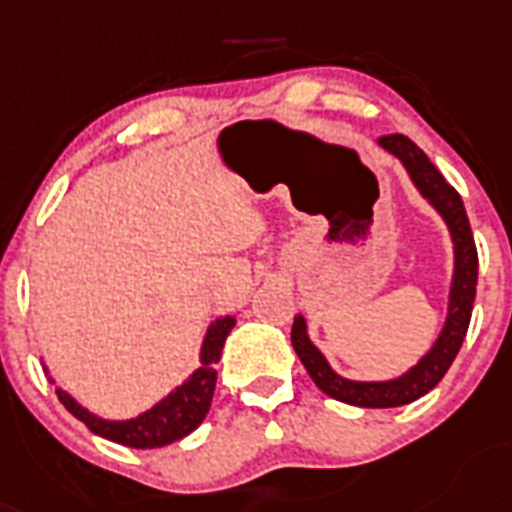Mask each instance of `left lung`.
Returning a JSON list of instances; mask_svg holds the SVG:
<instances>
[{"mask_svg":"<svg viewBox=\"0 0 512 512\" xmlns=\"http://www.w3.org/2000/svg\"><path fill=\"white\" fill-rule=\"evenodd\" d=\"M377 145L401 161L416 192L435 208L450 234L453 276H450L445 322H442L435 343L419 356V362L411 364L398 377H388V380H351V377L338 375L325 359V354L309 338L307 317L302 312L294 317L291 343H294V351L302 359L309 377L325 395L351 403V406H362V409H393V406H406V403L422 398L424 393L435 388L461 351L468 320H471V309H474L479 257H476L474 236H471L461 195L445 182V176L435 169V163L424 156V150L416 148L406 135H385L377 140Z\"/></svg>","mask_w":512,"mask_h":512,"instance_id":"obj_1","label":"left lung"}]
</instances>
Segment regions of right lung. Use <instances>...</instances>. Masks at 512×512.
<instances>
[{
	"instance_id": "add662e5",
	"label": "right lung",
	"mask_w": 512,
	"mask_h": 512,
	"mask_svg": "<svg viewBox=\"0 0 512 512\" xmlns=\"http://www.w3.org/2000/svg\"><path fill=\"white\" fill-rule=\"evenodd\" d=\"M234 325V315L216 317V320L210 322L203 336L200 354H197V362H200L197 369H192L190 377H184L171 393L163 395L161 401L153 403L150 409L140 411L137 416H130V419H103V416L85 409L83 403L72 398L64 388H57L59 401L64 403V409L70 411L75 419H80L98 437H106L111 442L140 450L171 445V442L182 440L190 432H195L203 424L205 416H208L213 393H216V364L221 362L223 343H226ZM46 372H49V367H46ZM51 382L57 380L51 377Z\"/></svg>"
}]
</instances>
